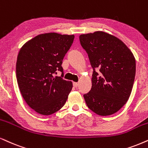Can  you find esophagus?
Here are the masks:
<instances>
[{
    "mask_svg": "<svg viewBox=\"0 0 148 148\" xmlns=\"http://www.w3.org/2000/svg\"><path fill=\"white\" fill-rule=\"evenodd\" d=\"M78 85V83H75V82H74V83H73V86H74V87H77Z\"/></svg>",
    "mask_w": 148,
    "mask_h": 148,
    "instance_id": "34e87169",
    "label": "esophagus"
}]
</instances>
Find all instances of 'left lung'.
I'll return each instance as SVG.
<instances>
[{
    "mask_svg": "<svg viewBox=\"0 0 148 148\" xmlns=\"http://www.w3.org/2000/svg\"><path fill=\"white\" fill-rule=\"evenodd\" d=\"M79 39L93 70L91 90L83 95L86 104L99 115L115 113L131 93L136 72L133 54L122 41L102 31Z\"/></svg>",
    "mask_w": 148,
    "mask_h": 148,
    "instance_id": "1",
    "label": "left lung"
}]
</instances>
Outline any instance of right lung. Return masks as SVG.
<instances>
[{
    "instance_id": "right-lung-1",
    "label": "right lung",
    "mask_w": 148,
    "mask_h": 148,
    "mask_svg": "<svg viewBox=\"0 0 148 148\" xmlns=\"http://www.w3.org/2000/svg\"><path fill=\"white\" fill-rule=\"evenodd\" d=\"M74 39V35L44 33L20 50L16 62L18 87L28 105L41 115H51L61 109L72 90V82L62 78L61 65ZM57 71L62 74L54 77Z\"/></svg>"
}]
</instances>
